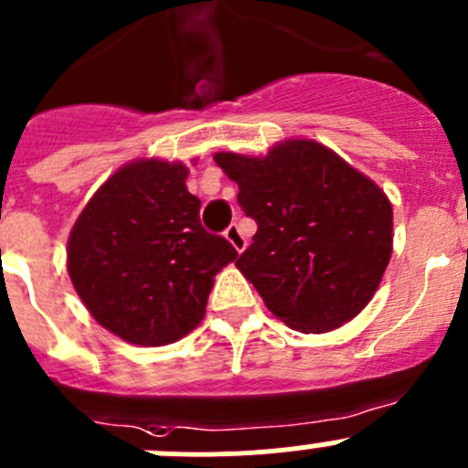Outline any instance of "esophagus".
I'll return each mask as SVG.
<instances>
[{
	"mask_svg": "<svg viewBox=\"0 0 468 468\" xmlns=\"http://www.w3.org/2000/svg\"><path fill=\"white\" fill-rule=\"evenodd\" d=\"M225 239L234 245L236 252H243L245 245H248V240H245V236H243V232H240L239 225H229V228L225 229Z\"/></svg>",
	"mask_w": 468,
	"mask_h": 468,
	"instance_id": "1",
	"label": "esophagus"
}]
</instances>
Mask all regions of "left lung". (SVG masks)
I'll return each mask as SVG.
<instances>
[{
    "mask_svg": "<svg viewBox=\"0 0 468 468\" xmlns=\"http://www.w3.org/2000/svg\"><path fill=\"white\" fill-rule=\"evenodd\" d=\"M257 223L236 259L266 307L298 332H330L357 316L380 286L393 250L389 197L336 152L291 138L266 156L218 152Z\"/></svg>",
    "mask_w": 468,
    "mask_h": 468,
    "instance_id": "1",
    "label": "left lung"
}]
</instances>
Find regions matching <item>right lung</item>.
I'll return each mask as SVG.
<instances>
[{
    "mask_svg": "<svg viewBox=\"0 0 468 468\" xmlns=\"http://www.w3.org/2000/svg\"><path fill=\"white\" fill-rule=\"evenodd\" d=\"M188 168L138 159L115 170L79 214L68 272L90 316L136 346L182 339L205 318L216 272L239 252L200 223Z\"/></svg>",
    "mask_w": 468,
    "mask_h": 468,
    "instance_id": "add662e5",
    "label": "right lung"
}]
</instances>
